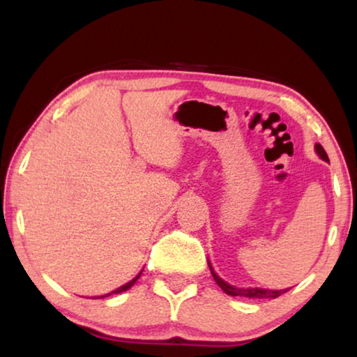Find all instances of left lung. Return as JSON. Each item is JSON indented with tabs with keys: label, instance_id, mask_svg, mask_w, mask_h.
Here are the masks:
<instances>
[{
	"label": "left lung",
	"instance_id": "left-lung-1",
	"mask_svg": "<svg viewBox=\"0 0 357 357\" xmlns=\"http://www.w3.org/2000/svg\"><path fill=\"white\" fill-rule=\"evenodd\" d=\"M316 148V153L319 155L321 160L328 161V156L324 148H322L319 144L314 145ZM209 268H211V273L213 279H215V282L218 284V287H220L225 294L228 295H233V297H248V298H278L279 295L286 294L289 289H282V290H271V289H259V287H249V289H241V287H234V286H229L228 282H225L223 279L218 276V274L213 271L212 265L209 263Z\"/></svg>",
	"mask_w": 357,
	"mask_h": 357
}]
</instances>
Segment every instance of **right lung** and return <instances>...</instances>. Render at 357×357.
Returning a JSON list of instances; mask_svg holds the SVG:
<instances>
[{"label": "right lung", "mask_w": 357, "mask_h": 357, "mask_svg": "<svg viewBox=\"0 0 357 357\" xmlns=\"http://www.w3.org/2000/svg\"><path fill=\"white\" fill-rule=\"evenodd\" d=\"M142 271H144V270H142ZM142 271L139 273V274H137V276L132 279V281H129L128 284H124V286H121V287H118L116 290H113V292H109V294H107V295H102V297L100 298H103V297H108V295H112V294H121V292H124V290H128V289H130V287H132L134 286V284H135V281H137V279H139L140 278V274H142Z\"/></svg>", "instance_id": "1"}]
</instances>
